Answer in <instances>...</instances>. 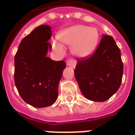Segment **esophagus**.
I'll return each instance as SVG.
<instances>
[{
    "mask_svg": "<svg viewBox=\"0 0 135 135\" xmlns=\"http://www.w3.org/2000/svg\"><path fill=\"white\" fill-rule=\"evenodd\" d=\"M76 64V60L74 59H69L67 61H66V65L68 66H70L71 68H75Z\"/></svg>",
    "mask_w": 135,
    "mask_h": 135,
    "instance_id": "esophagus-1",
    "label": "esophagus"
}]
</instances>
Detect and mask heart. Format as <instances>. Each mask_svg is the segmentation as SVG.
Returning a JSON list of instances; mask_svg holds the SVG:
<instances>
[{
	"label": "heart",
	"mask_w": 135,
	"mask_h": 135,
	"mask_svg": "<svg viewBox=\"0 0 135 135\" xmlns=\"http://www.w3.org/2000/svg\"><path fill=\"white\" fill-rule=\"evenodd\" d=\"M59 39L63 43L71 45L72 53L78 57H87L93 53L98 40L99 33L96 28L86 25H75L67 28L59 35ZM54 50L63 53L64 47L59 41L52 42Z\"/></svg>",
	"instance_id": "b5f03b06"
}]
</instances>
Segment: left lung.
Segmentation results:
<instances>
[{
  "mask_svg": "<svg viewBox=\"0 0 135 135\" xmlns=\"http://www.w3.org/2000/svg\"><path fill=\"white\" fill-rule=\"evenodd\" d=\"M123 70L120 49L111 36L103 35L91 56L77 60L74 75L86 98L103 102L119 90Z\"/></svg>",
  "mask_w": 135,
  "mask_h": 135,
  "instance_id": "left-lung-1",
  "label": "left lung"
}]
</instances>
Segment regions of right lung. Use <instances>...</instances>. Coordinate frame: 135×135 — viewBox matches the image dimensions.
Returning <instances> with one entry per match:
<instances>
[{
  "mask_svg": "<svg viewBox=\"0 0 135 135\" xmlns=\"http://www.w3.org/2000/svg\"><path fill=\"white\" fill-rule=\"evenodd\" d=\"M51 27L40 25L20 42L14 57V82L20 96L35 108L50 106L59 95L58 87L63 71L64 61H56L47 57L51 50L48 42Z\"/></svg>",
  "mask_w": 135,
  "mask_h": 135,
  "instance_id": "add662e5",
  "label": "right lung"
}]
</instances>
